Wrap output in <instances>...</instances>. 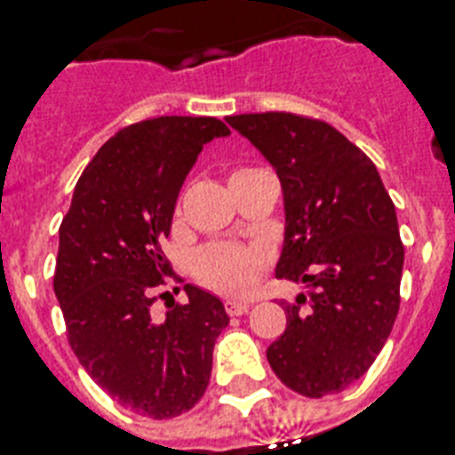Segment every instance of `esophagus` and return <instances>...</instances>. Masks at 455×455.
I'll use <instances>...</instances> for the list:
<instances>
[{
    "label": "esophagus",
    "mask_w": 455,
    "mask_h": 455,
    "mask_svg": "<svg viewBox=\"0 0 455 455\" xmlns=\"http://www.w3.org/2000/svg\"><path fill=\"white\" fill-rule=\"evenodd\" d=\"M224 307H227V312L231 316H240V315H245V312L250 310L251 303H250V300H227V303H224Z\"/></svg>",
    "instance_id": "esophagus-1"
}]
</instances>
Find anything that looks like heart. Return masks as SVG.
Wrapping results in <instances>:
<instances>
[{
  "mask_svg": "<svg viewBox=\"0 0 455 455\" xmlns=\"http://www.w3.org/2000/svg\"><path fill=\"white\" fill-rule=\"evenodd\" d=\"M266 266H268V251L259 245L210 243L198 247L192 254L194 277L212 291L234 299L250 296L257 289Z\"/></svg>",
  "mask_w": 455,
  "mask_h": 455,
  "instance_id": "1",
  "label": "heart"
}]
</instances>
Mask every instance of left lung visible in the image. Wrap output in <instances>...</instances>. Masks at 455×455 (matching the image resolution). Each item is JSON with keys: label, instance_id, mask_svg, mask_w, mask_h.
Returning a JSON list of instances; mask_svg holds the SVG:
<instances>
[{"label": "left lung", "instance_id": "obj_1", "mask_svg": "<svg viewBox=\"0 0 455 455\" xmlns=\"http://www.w3.org/2000/svg\"><path fill=\"white\" fill-rule=\"evenodd\" d=\"M227 122L282 182L275 277L310 289L284 305V333L266 351L270 368L305 398L345 391L375 363L398 316L404 247L395 205L370 156L328 122L293 113Z\"/></svg>", "mask_w": 455, "mask_h": 455}]
</instances>
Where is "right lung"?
<instances>
[{
  "label": "right lung",
  "instance_id": "obj_1",
  "mask_svg": "<svg viewBox=\"0 0 455 455\" xmlns=\"http://www.w3.org/2000/svg\"><path fill=\"white\" fill-rule=\"evenodd\" d=\"M217 117L164 116L106 140L80 175L60 227L55 296L80 365L122 407L173 419L204 398L215 339L228 315L217 296L185 284L187 303L155 319L162 286L178 280L169 238L180 187L204 145L228 136ZM178 293V286L173 289Z\"/></svg>",
  "mask_w": 455,
  "mask_h": 455
}]
</instances>
